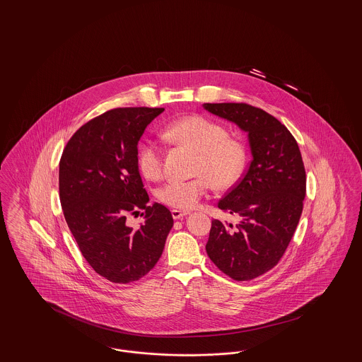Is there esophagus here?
I'll return each mask as SVG.
<instances>
[{"mask_svg": "<svg viewBox=\"0 0 362 362\" xmlns=\"http://www.w3.org/2000/svg\"><path fill=\"white\" fill-rule=\"evenodd\" d=\"M171 213H173V220H179V218H183L185 216H187V214H189V211H183V210H176V209H173Z\"/></svg>", "mask_w": 362, "mask_h": 362, "instance_id": "34e87169", "label": "esophagus"}]
</instances>
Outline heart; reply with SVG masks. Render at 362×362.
I'll list each match as a JSON object with an SVG mask.
<instances>
[{
	"label": "heart",
	"mask_w": 362,
	"mask_h": 362,
	"mask_svg": "<svg viewBox=\"0 0 362 362\" xmlns=\"http://www.w3.org/2000/svg\"><path fill=\"white\" fill-rule=\"evenodd\" d=\"M164 134L173 144L195 152L194 173L198 175L189 180H170L160 187L158 199L167 206L192 209L206 195L210 182L216 189H224L240 176L245 163L244 146L228 137L221 124L201 115H191L173 122ZM137 160L145 177L151 180L161 177L163 155L156 144H142Z\"/></svg>",
	"instance_id": "obj_1"
}]
</instances>
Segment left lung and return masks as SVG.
Here are the masks:
<instances>
[{
	"label": "left lung",
	"instance_id": "obj_1",
	"mask_svg": "<svg viewBox=\"0 0 362 362\" xmlns=\"http://www.w3.org/2000/svg\"><path fill=\"white\" fill-rule=\"evenodd\" d=\"M210 114L247 133L252 160L218 209L238 224L211 221L206 252L235 281L272 270L292 240L305 198V168L291 132L266 111L245 103H205Z\"/></svg>",
	"mask_w": 362,
	"mask_h": 362
}]
</instances>
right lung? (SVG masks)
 I'll return each instance as SVG.
<instances>
[{"mask_svg":"<svg viewBox=\"0 0 362 362\" xmlns=\"http://www.w3.org/2000/svg\"><path fill=\"white\" fill-rule=\"evenodd\" d=\"M164 108H115L86 122L59 161V199L65 220L90 267L115 284L146 276L161 257L173 226L171 211L144 189L138 141ZM143 214L138 230L125 223Z\"/></svg>","mask_w":362,"mask_h":362,"instance_id":"add662e5","label":"right lung"}]
</instances>
